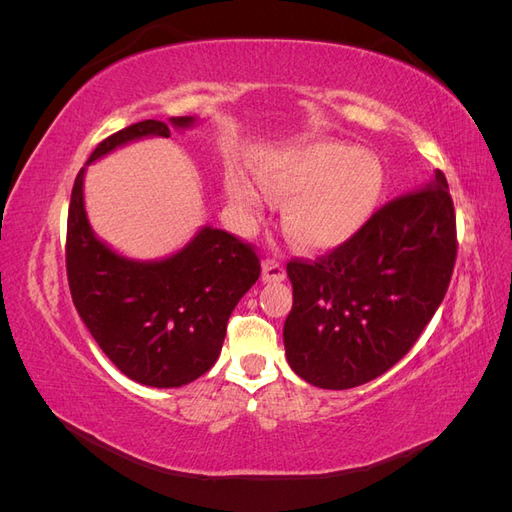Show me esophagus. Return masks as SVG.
Wrapping results in <instances>:
<instances>
[{
  "mask_svg": "<svg viewBox=\"0 0 512 512\" xmlns=\"http://www.w3.org/2000/svg\"><path fill=\"white\" fill-rule=\"evenodd\" d=\"M286 280V269L277 260H262V282H282Z\"/></svg>",
  "mask_w": 512,
  "mask_h": 512,
  "instance_id": "esophagus-1",
  "label": "esophagus"
}]
</instances>
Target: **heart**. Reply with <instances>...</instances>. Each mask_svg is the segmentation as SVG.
<instances>
[{"label":"heart","instance_id":"heart-1","mask_svg":"<svg viewBox=\"0 0 512 512\" xmlns=\"http://www.w3.org/2000/svg\"><path fill=\"white\" fill-rule=\"evenodd\" d=\"M252 175L269 198L284 200V232L307 252L348 243L374 215L386 183L384 164L374 151L337 141L269 149L252 162ZM258 188L237 168L226 173L228 203L243 215L262 209Z\"/></svg>","mask_w":512,"mask_h":512}]
</instances>
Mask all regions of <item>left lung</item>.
<instances>
[{
  "label": "left lung",
  "mask_w": 512,
  "mask_h": 512,
  "mask_svg": "<svg viewBox=\"0 0 512 512\" xmlns=\"http://www.w3.org/2000/svg\"><path fill=\"white\" fill-rule=\"evenodd\" d=\"M455 209L442 170L382 207L316 262L292 260L284 322L290 369L344 391L389 371L440 307L455 267Z\"/></svg>",
  "instance_id": "obj_1"
}]
</instances>
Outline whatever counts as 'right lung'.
<instances>
[{
  "instance_id": "obj_1",
  "label": "right lung",
  "mask_w": 512,
  "mask_h": 512,
  "mask_svg": "<svg viewBox=\"0 0 512 512\" xmlns=\"http://www.w3.org/2000/svg\"><path fill=\"white\" fill-rule=\"evenodd\" d=\"M198 117L147 119L108 136L76 175L66 267L76 312L102 352L130 380L177 389L209 371L222 352L226 324L258 275L250 245L226 230L200 226L177 252L138 260L100 239L85 209L87 166L143 138L190 130Z\"/></svg>"
}]
</instances>
